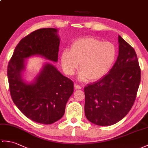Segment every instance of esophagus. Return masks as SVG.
<instances>
[{"label":"esophagus","instance_id":"1","mask_svg":"<svg viewBox=\"0 0 148 148\" xmlns=\"http://www.w3.org/2000/svg\"><path fill=\"white\" fill-rule=\"evenodd\" d=\"M74 88L75 89H77V90H80V89H81V87L79 85H77L76 84H74Z\"/></svg>","mask_w":148,"mask_h":148}]
</instances>
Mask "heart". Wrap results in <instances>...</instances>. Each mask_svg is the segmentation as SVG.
<instances>
[{
  "label": "heart",
  "mask_w": 148,
  "mask_h": 148,
  "mask_svg": "<svg viewBox=\"0 0 148 148\" xmlns=\"http://www.w3.org/2000/svg\"><path fill=\"white\" fill-rule=\"evenodd\" d=\"M116 58V49L112 43L92 37L82 38L72 44L71 50L61 53V64L67 75H73L79 67L78 79L87 81L103 78L110 71Z\"/></svg>",
  "instance_id": "b5f03b06"
}]
</instances>
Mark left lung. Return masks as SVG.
<instances>
[{"instance_id":"obj_1","label":"left lung","mask_w":148,"mask_h":148,"mask_svg":"<svg viewBox=\"0 0 148 148\" xmlns=\"http://www.w3.org/2000/svg\"><path fill=\"white\" fill-rule=\"evenodd\" d=\"M119 56L103 78L84 87L85 115L101 126L115 124L124 118L135 101L140 69L134 49L119 35Z\"/></svg>"}]
</instances>
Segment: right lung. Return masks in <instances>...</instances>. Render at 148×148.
I'll list each match as a JSON object with an SVG mask.
<instances>
[{
	"mask_svg": "<svg viewBox=\"0 0 148 148\" xmlns=\"http://www.w3.org/2000/svg\"><path fill=\"white\" fill-rule=\"evenodd\" d=\"M56 28L39 29L20 41L8 67L10 93L13 102L27 118L51 124L62 117L66 103L74 92V83L56 66L44 63L32 81L23 77L26 59L38 56L53 62L58 60L60 37Z\"/></svg>",
	"mask_w": 148,
	"mask_h": 148,
	"instance_id": "obj_1",
	"label": "right lung"
}]
</instances>
